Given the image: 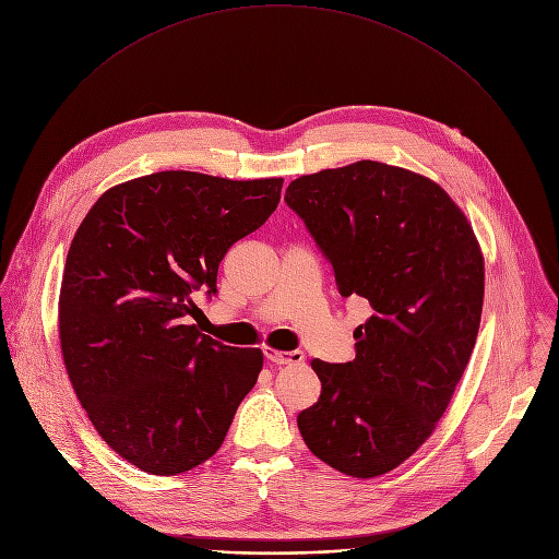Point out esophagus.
I'll return each mask as SVG.
<instances>
[{"mask_svg":"<svg viewBox=\"0 0 559 559\" xmlns=\"http://www.w3.org/2000/svg\"><path fill=\"white\" fill-rule=\"evenodd\" d=\"M265 359L270 364H276V366H296V364H302V352L294 349V352H285V349H276V347H265Z\"/></svg>","mask_w":559,"mask_h":559,"instance_id":"34e87169","label":"esophagus"}]
</instances>
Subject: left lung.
Wrapping results in <instances>:
<instances>
[{
    "label": "left lung",
    "mask_w": 559,
    "mask_h": 559,
    "mask_svg": "<svg viewBox=\"0 0 559 559\" xmlns=\"http://www.w3.org/2000/svg\"><path fill=\"white\" fill-rule=\"evenodd\" d=\"M285 202L332 263L338 294L374 310L354 330V361H312L321 394L298 430L334 471L385 475L432 435L468 366L481 247L435 180L374 160L300 176Z\"/></svg>",
    "instance_id": "8db88e82"
}]
</instances>
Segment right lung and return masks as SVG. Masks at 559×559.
<instances>
[{
  "label": "right lung",
  "instance_id": "add662e5",
  "mask_svg": "<svg viewBox=\"0 0 559 559\" xmlns=\"http://www.w3.org/2000/svg\"><path fill=\"white\" fill-rule=\"evenodd\" d=\"M283 178L158 171L107 189L78 227L60 289V345L97 435L148 475L187 473L223 445L263 370L259 347L202 334L227 249L278 207Z\"/></svg>",
  "mask_w": 559,
  "mask_h": 559
}]
</instances>
